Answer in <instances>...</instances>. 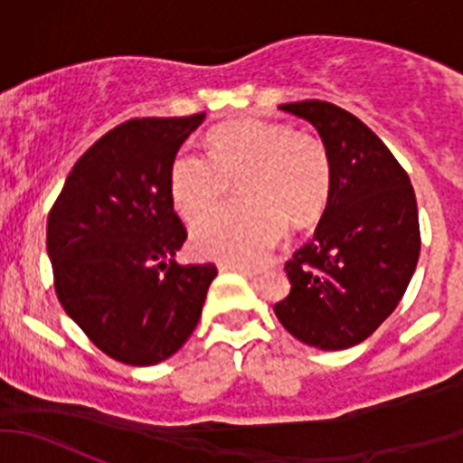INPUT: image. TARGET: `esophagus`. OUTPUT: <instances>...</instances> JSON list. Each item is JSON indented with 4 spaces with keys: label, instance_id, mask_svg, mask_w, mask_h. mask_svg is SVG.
<instances>
[{
    "label": "esophagus",
    "instance_id": "34e87169",
    "mask_svg": "<svg viewBox=\"0 0 463 463\" xmlns=\"http://www.w3.org/2000/svg\"><path fill=\"white\" fill-rule=\"evenodd\" d=\"M219 270H235V273L244 275V278H249V279H258V270H253V269H246V266L222 264V266H219Z\"/></svg>",
    "mask_w": 463,
    "mask_h": 463
}]
</instances>
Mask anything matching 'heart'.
Here are the masks:
<instances>
[{
    "mask_svg": "<svg viewBox=\"0 0 463 463\" xmlns=\"http://www.w3.org/2000/svg\"><path fill=\"white\" fill-rule=\"evenodd\" d=\"M237 178L247 202L205 215L193 228V249L223 264L255 266L287 237L288 222L309 226L322 214L331 190L329 154L318 138L287 125H223L210 134V156L194 149L175 156L172 203L181 217L194 222Z\"/></svg>",
    "mask_w": 463,
    "mask_h": 463,
    "instance_id": "1",
    "label": "heart"
}]
</instances>
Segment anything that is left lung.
Returning <instances> with one entry per match:
<instances>
[{
  "mask_svg": "<svg viewBox=\"0 0 463 463\" xmlns=\"http://www.w3.org/2000/svg\"><path fill=\"white\" fill-rule=\"evenodd\" d=\"M316 128L331 190L316 235L284 270L291 293L273 307L284 329L335 352L363 343L403 298L421 250L410 176L363 120L325 100L279 105Z\"/></svg>",
  "mask_w": 463,
  "mask_h": 463,
  "instance_id": "1",
  "label": "left lung"
}]
</instances>
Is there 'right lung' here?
I'll return each instance as SVG.
<instances>
[{
  "label": "right lung",
  "instance_id": "add662e5",
  "mask_svg": "<svg viewBox=\"0 0 463 463\" xmlns=\"http://www.w3.org/2000/svg\"><path fill=\"white\" fill-rule=\"evenodd\" d=\"M205 114L134 118L78 158L49 213L55 293L93 345L125 365L179 352L202 318L214 264H176L185 228L170 165Z\"/></svg>",
  "mask_w": 463,
  "mask_h": 463
}]
</instances>
